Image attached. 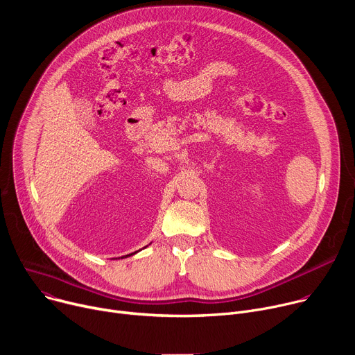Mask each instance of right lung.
<instances>
[{"mask_svg": "<svg viewBox=\"0 0 355 355\" xmlns=\"http://www.w3.org/2000/svg\"><path fill=\"white\" fill-rule=\"evenodd\" d=\"M132 254H133V253H132ZM132 254H125V256H132ZM121 257H123V256H121Z\"/></svg>", "mask_w": 355, "mask_h": 355, "instance_id": "1", "label": "right lung"}]
</instances>
